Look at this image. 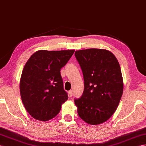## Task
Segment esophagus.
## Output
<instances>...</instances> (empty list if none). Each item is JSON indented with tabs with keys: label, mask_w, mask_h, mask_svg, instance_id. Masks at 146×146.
I'll return each mask as SVG.
<instances>
[{
	"label": "esophagus",
	"mask_w": 146,
	"mask_h": 146,
	"mask_svg": "<svg viewBox=\"0 0 146 146\" xmlns=\"http://www.w3.org/2000/svg\"><path fill=\"white\" fill-rule=\"evenodd\" d=\"M68 96L69 97H72L73 96V91L70 90L68 91Z\"/></svg>",
	"instance_id": "obj_1"
}]
</instances>
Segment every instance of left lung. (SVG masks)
I'll list each match as a JSON object with an SVG mask.
<instances>
[{"mask_svg": "<svg viewBox=\"0 0 146 146\" xmlns=\"http://www.w3.org/2000/svg\"><path fill=\"white\" fill-rule=\"evenodd\" d=\"M83 74L84 88L74 99L78 114L84 121L97 125L106 121L117 110L123 91L121 71L115 56L99 48L76 50Z\"/></svg>", "mask_w": 146, "mask_h": 146, "instance_id": "obj_1", "label": "left lung"}]
</instances>
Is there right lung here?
Returning <instances> with one entry per match:
<instances>
[{"mask_svg": "<svg viewBox=\"0 0 146 146\" xmlns=\"http://www.w3.org/2000/svg\"><path fill=\"white\" fill-rule=\"evenodd\" d=\"M74 50H40L33 54L24 66L20 82L22 102L32 117L40 121L54 118L68 99L63 89L60 69Z\"/></svg>", "mask_w": 146, "mask_h": 146, "instance_id": "1", "label": "right lung"}]
</instances>
